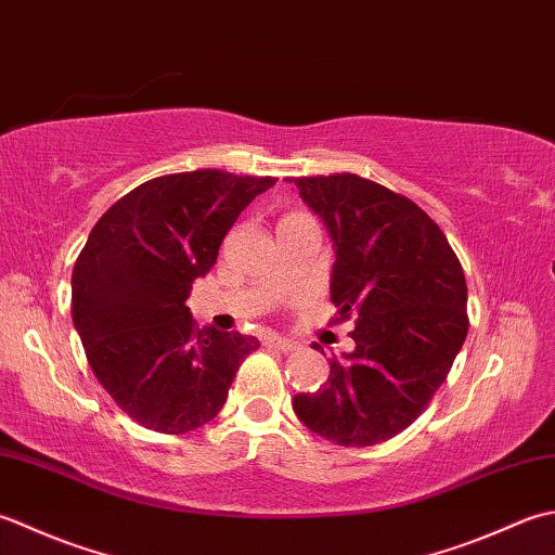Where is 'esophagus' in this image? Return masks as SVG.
Wrapping results in <instances>:
<instances>
[{
    "mask_svg": "<svg viewBox=\"0 0 555 555\" xmlns=\"http://www.w3.org/2000/svg\"><path fill=\"white\" fill-rule=\"evenodd\" d=\"M266 345L273 349H280V352H294V349H297V345H294L292 340H285V337H275V335L268 337Z\"/></svg>",
    "mask_w": 555,
    "mask_h": 555,
    "instance_id": "esophagus-1",
    "label": "esophagus"
}]
</instances>
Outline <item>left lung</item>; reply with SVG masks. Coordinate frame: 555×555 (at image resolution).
<instances>
[{
  "label": "left lung",
  "instance_id": "8db88e82",
  "mask_svg": "<svg viewBox=\"0 0 555 555\" xmlns=\"http://www.w3.org/2000/svg\"><path fill=\"white\" fill-rule=\"evenodd\" d=\"M335 242L333 323L354 315V352L315 392L294 395L313 434L345 448L402 434L443 386L469 331L467 280L443 230L359 175L292 177Z\"/></svg>",
  "mask_w": 555,
  "mask_h": 555
}]
</instances>
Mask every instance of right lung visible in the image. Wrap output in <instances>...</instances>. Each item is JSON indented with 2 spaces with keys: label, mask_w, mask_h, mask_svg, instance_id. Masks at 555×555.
<instances>
[{
  "label": "right lung",
  "mask_w": 555,
  "mask_h": 555,
  "mask_svg": "<svg viewBox=\"0 0 555 555\" xmlns=\"http://www.w3.org/2000/svg\"><path fill=\"white\" fill-rule=\"evenodd\" d=\"M273 184L222 169L155 177L95 222L76 258L72 315L88 364L151 431L179 436L215 420L258 349L251 335L198 331L184 301L240 212Z\"/></svg>",
  "instance_id": "obj_1"
}]
</instances>
